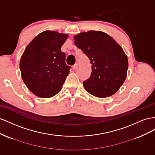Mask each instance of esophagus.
<instances>
[{
  "instance_id": "obj_1",
  "label": "esophagus",
  "mask_w": 155,
  "mask_h": 155,
  "mask_svg": "<svg viewBox=\"0 0 155 155\" xmlns=\"http://www.w3.org/2000/svg\"><path fill=\"white\" fill-rule=\"evenodd\" d=\"M78 64H75L73 66V69L74 70H76V69L78 68Z\"/></svg>"
}]
</instances>
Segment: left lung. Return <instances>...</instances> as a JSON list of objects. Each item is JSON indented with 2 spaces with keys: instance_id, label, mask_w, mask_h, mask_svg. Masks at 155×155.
<instances>
[{
  "instance_id": "left-lung-1",
  "label": "left lung",
  "mask_w": 155,
  "mask_h": 155,
  "mask_svg": "<svg viewBox=\"0 0 155 155\" xmlns=\"http://www.w3.org/2000/svg\"><path fill=\"white\" fill-rule=\"evenodd\" d=\"M74 44L88 57L90 78L83 82L85 90L100 98L114 95L124 83L129 67L127 56L115 39L101 31L90 30L74 36Z\"/></svg>"
}]
</instances>
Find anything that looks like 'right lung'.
<instances>
[{
	"label": "right lung",
	"mask_w": 155,
	"mask_h": 155,
	"mask_svg": "<svg viewBox=\"0 0 155 155\" xmlns=\"http://www.w3.org/2000/svg\"><path fill=\"white\" fill-rule=\"evenodd\" d=\"M68 34L45 30L35 37L20 60L21 77L28 89L41 98H50L61 90L69 73L61 47Z\"/></svg>",
	"instance_id": "obj_1"
}]
</instances>
